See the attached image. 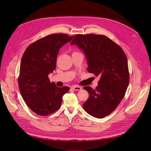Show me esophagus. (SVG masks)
Wrapping results in <instances>:
<instances>
[{"label":"esophagus","mask_w":151,"mask_h":151,"mask_svg":"<svg viewBox=\"0 0 151 151\" xmlns=\"http://www.w3.org/2000/svg\"><path fill=\"white\" fill-rule=\"evenodd\" d=\"M72 88L75 91H80L82 89V88L80 87V86H73Z\"/></svg>","instance_id":"34e87169"}]
</instances>
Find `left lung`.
Here are the masks:
<instances>
[{
    "mask_svg": "<svg viewBox=\"0 0 151 151\" xmlns=\"http://www.w3.org/2000/svg\"><path fill=\"white\" fill-rule=\"evenodd\" d=\"M70 45H76L84 52L88 72L100 76L95 89L84 87L89 97L83 108L93 117L107 116L119 104L129 84L126 54L121 47L103 35L76 34Z\"/></svg>",
    "mask_w": 151,
    "mask_h": 151,
    "instance_id": "8db88e82",
    "label": "left lung"
}]
</instances>
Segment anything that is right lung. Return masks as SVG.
I'll list each match as a JSON object with an SVG mask.
<instances>
[{
	"mask_svg": "<svg viewBox=\"0 0 151 151\" xmlns=\"http://www.w3.org/2000/svg\"><path fill=\"white\" fill-rule=\"evenodd\" d=\"M74 36L53 34L35 41L22 57L18 84L22 97L31 110L48 115L58 110L69 87H57L48 77L56 69L59 50Z\"/></svg>",
	"mask_w": 151,
	"mask_h": 151,
	"instance_id": "right-lung-1",
	"label": "right lung"
}]
</instances>
